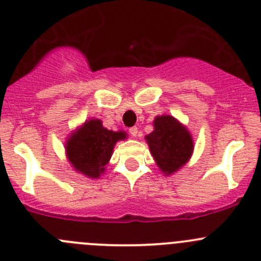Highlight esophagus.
Masks as SVG:
<instances>
[{
	"instance_id": "34e87169",
	"label": "esophagus",
	"mask_w": 261,
	"mask_h": 261,
	"mask_svg": "<svg viewBox=\"0 0 261 261\" xmlns=\"http://www.w3.org/2000/svg\"><path fill=\"white\" fill-rule=\"evenodd\" d=\"M128 131H130V135L133 136V138H136V136L139 135V130H138V127H136V126H134V127H131Z\"/></svg>"
}]
</instances>
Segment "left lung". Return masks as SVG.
I'll return each mask as SVG.
<instances>
[{
  "instance_id": "1",
  "label": "left lung",
  "mask_w": 261,
  "mask_h": 261,
  "mask_svg": "<svg viewBox=\"0 0 261 261\" xmlns=\"http://www.w3.org/2000/svg\"><path fill=\"white\" fill-rule=\"evenodd\" d=\"M152 125L154 130L145 136L150 152L163 174H174L191 159L193 138L188 128L170 115L156 116Z\"/></svg>"
}]
</instances>
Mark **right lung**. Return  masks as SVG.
<instances>
[{
  "label": "right lung",
  "mask_w": 261,
  "mask_h": 261,
  "mask_svg": "<svg viewBox=\"0 0 261 261\" xmlns=\"http://www.w3.org/2000/svg\"><path fill=\"white\" fill-rule=\"evenodd\" d=\"M127 139L125 131L103 127L102 120L91 118L70 133L65 141V155L73 169L92 179H98L106 172V165L116 143Z\"/></svg>",
  "instance_id": "1"
}]
</instances>
